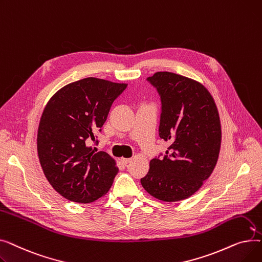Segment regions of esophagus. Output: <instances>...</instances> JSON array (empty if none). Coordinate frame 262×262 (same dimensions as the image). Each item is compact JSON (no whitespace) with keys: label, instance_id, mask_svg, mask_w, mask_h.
<instances>
[{"label":"esophagus","instance_id":"34e87169","mask_svg":"<svg viewBox=\"0 0 262 262\" xmlns=\"http://www.w3.org/2000/svg\"><path fill=\"white\" fill-rule=\"evenodd\" d=\"M130 158H121V161L124 163V164H127L128 162H130Z\"/></svg>","mask_w":262,"mask_h":262}]
</instances>
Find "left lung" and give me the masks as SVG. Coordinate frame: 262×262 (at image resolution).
I'll use <instances>...</instances> for the list:
<instances>
[{"mask_svg": "<svg viewBox=\"0 0 262 262\" xmlns=\"http://www.w3.org/2000/svg\"><path fill=\"white\" fill-rule=\"evenodd\" d=\"M161 101L159 137L171 142L141 178L147 193L163 202L190 198L211 175L221 146V123L213 98L199 81L172 72L147 77Z\"/></svg>", "mask_w": 262, "mask_h": 262, "instance_id": "1", "label": "left lung"}]
</instances>
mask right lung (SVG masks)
<instances>
[{"label": "right lung", "instance_id": "1", "mask_svg": "<svg viewBox=\"0 0 262 262\" xmlns=\"http://www.w3.org/2000/svg\"><path fill=\"white\" fill-rule=\"evenodd\" d=\"M127 84L87 77L55 93L41 116L37 150L52 187L64 199L91 203L112 187L118 167L106 152L90 146L110 107Z\"/></svg>", "mask_w": 262, "mask_h": 262}]
</instances>
